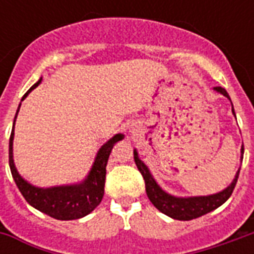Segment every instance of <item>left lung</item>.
Instances as JSON below:
<instances>
[{
    "instance_id": "left-lung-1",
    "label": "left lung",
    "mask_w": 254,
    "mask_h": 254,
    "mask_svg": "<svg viewBox=\"0 0 254 254\" xmlns=\"http://www.w3.org/2000/svg\"><path fill=\"white\" fill-rule=\"evenodd\" d=\"M213 89L219 94L226 96L231 102L226 89L222 88V87H215ZM233 114L235 116L234 109H233ZM133 155H134V162H136L138 171L141 173L144 181H145V191H147L149 201L152 202L160 212L165 213V215L173 219H177V220H191V219L200 218L202 215H205V213L211 212L213 209L220 207L231 196V193H233L235 188V184H237V180H238V176H240V169H238L234 180L231 181L229 187L224 188L223 190L218 191V193L208 194V196L178 197L167 193L160 188V185L156 182L154 176L151 174L148 166L140 159L137 149L133 151ZM242 158H244V145L241 147V160H242Z\"/></svg>"
}]
</instances>
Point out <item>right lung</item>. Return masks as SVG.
<instances>
[{
    "label": "right lung",
    "instance_id": "add662e5",
    "mask_svg": "<svg viewBox=\"0 0 254 254\" xmlns=\"http://www.w3.org/2000/svg\"><path fill=\"white\" fill-rule=\"evenodd\" d=\"M41 81L42 77L38 80V83L34 84L28 89V92L23 96L21 100H24L27 98V95L30 94L32 89L36 88L41 84ZM20 106H21V103H20L19 109L16 111L13 129H12L10 138H9V167H10V173H12V177H13L19 190L21 191L23 197L30 205L36 208L38 211L52 216V218L58 219V220H74V219L84 218L85 215L92 212L102 201L103 193H105L107 160H109V156H110V152L113 147H114V144L121 141L125 136L122 133H118L100 147L98 154L95 156L94 163L89 169L88 174L81 182L52 188L35 187L28 181H25L24 178L20 176L16 166H14V122H16V118H17Z\"/></svg>",
    "mask_w": 254,
    "mask_h": 254
}]
</instances>
